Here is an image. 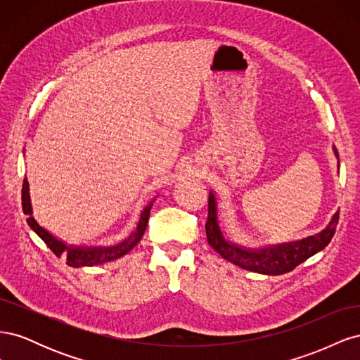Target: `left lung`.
<instances>
[{"instance_id":"obj_1","label":"left lung","mask_w":360,"mask_h":360,"mask_svg":"<svg viewBox=\"0 0 360 360\" xmlns=\"http://www.w3.org/2000/svg\"><path fill=\"white\" fill-rule=\"evenodd\" d=\"M333 150L338 158V151L335 147ZM338 219H340V213L336 212L335 216L332 217L330 224L326 226L323 231L308 238H303V240L299 242L269 246L263 249H245L242 246H237L225 240L219 224H217L214 195L210 192L205 234L209 245L222 258L231 261L233 264L263 275H282L287 274V271H291L294 267H297L300 263H303L304 259H308L314 254H317L319 250L328 246L335 234Z\"/></svg>"}]
</instances>
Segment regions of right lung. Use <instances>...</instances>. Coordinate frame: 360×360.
I'll return each mask as SVG.
<instances>
[{
    "label": "right lung",
    "instance_id": "obj_1",
    "mask_svg": "<svg viewBox=\"0 0 360 360\" xmlns=\"http://www.w3.org/2000/svg\"><path fill=\"white\" fill-rule=\"evenodd\" d=\"M151 205H153V202H150L144 209V212L141 213L136 230L130 234L124 242L118 243L115 246H110V248H75V246H68L66 243H63L61 240H58V238L49 234L45 228H41L36 222L34 217L31 216L32 210H31V200H30V189H28L27 179H24V183H22V210L28 216V219H27L28 225L31 226V230L34 231L41 238V240L46 243V246L57 257L66 255L68 264L70 267L97 266V264H103V263H108V261H112V259H117L120 257L126 255L130 249L138 245L141 237H143L146 228H147Z\"/></svg>",
    "mask_w": 360,
    "mask_h": 360
}]
</instances>
